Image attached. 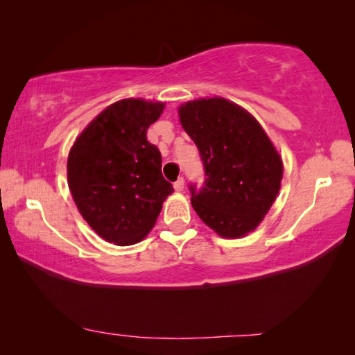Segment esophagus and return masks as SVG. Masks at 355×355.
Masks as SVG:
<instances>
[{
    "label": "esophagus",
    "mask_w": 355,
    "mask_h": 355,
    "mask_svg": "<svg viewBox=\"0 0 355 355\" xmlns=\"http://www.w3.org/2000/svg\"><path fill=\"white\" fill-rule=\"evenodd\" d=\"M183 188H184V180H183V177H180L175 183H173V189L175 191H183Z\"/></svg>",
    "instance_id": "obj_1"
}]
</instances>
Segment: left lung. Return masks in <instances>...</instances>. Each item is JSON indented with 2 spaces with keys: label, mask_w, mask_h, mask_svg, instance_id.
Returning a JSON list of instances; mask_svg holds the SVG:
<instances>
[{
  "label": "left lung",
  "mask_w": 355,
  "mask_h": 355,
  "mask_svg": "<svg viewBox=\"0 0 355 355\" xmlns=\"http://www.w3.org/2000/svg\"><path fill=\"white\" fill-rule=\"evenodd\" d=\"M178 116L207 175L200 189L189 184L192 208L222 238L248 235L279 194V152L255 117L225 98L188 101Z\"/></svg>",
  "instance_id": "8db88e82"
}]
</instances>
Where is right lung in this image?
<instances>
[{
	"label": "right lung",
	"mask_w": 355,
	"mask_h": 355,
	"mask_svg": "<svg viewBox=\"0 0 355 355\" xmlns=\"http://www.w3.org/2000/svg\"><path fill=\"white\" fill-rule=\"evenodd\" d=\"M164 103L116 101L76 137L67 159L71 197L98 236L117 245L139 243L173 192L161 173V153L147 130Z\"/></svg>",
	"instance_id": "right-lung-1"
}]
</instances>
